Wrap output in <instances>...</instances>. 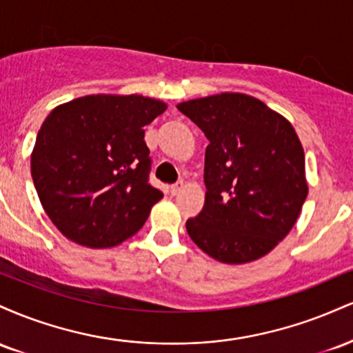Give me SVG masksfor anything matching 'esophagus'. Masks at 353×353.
Masks as SVG:
<instances>
[{
    "mask_svg": "<svg viewBox=\"0 0 353 353\" xmlns=\"http://www.w3.org/2000/svg\"><path fill=\"white\" fill-rule=\"evenodd\" d=\"M182 188H184V182L181 181V182H176V184H172L171 188H169V190H171L172 196H177V194H179L182 190Z\"/></svg>",
    "mask_w": 353,
    "mask_h": 353,
    "instance_id": "obj_1",
    "label": "esophagus"
}]
</instances>
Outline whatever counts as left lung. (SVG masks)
<instances>
[{
	"mask_svg": "<svg viewBox=\"0 0 353 353\" xmlns=\"http://www.w3.org/2000/svg\"><path fill=\"white\" fill-rule=\"evenodd\" d=\"M177 109L209 139L205 202L185 222L189 237L224 264L264 257L294 228L309 194L294 125L242 92L184 101Z\"/></svg>",
	"mask_w": 353,
	"mask_h": 353,
	"instance_id": "8db88e82",
	"label": "left lung"
}]
</instances>
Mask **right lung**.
<instances>
[{"label":"right lung","instance_id":"1","mask_svg":"<svg viewBox=\"0 0 353 353\" xmlns=\"http://www.w3.org/2000/svg\"><path fill=\"white\" fill-rule=\"evenodd\" d=\"M168 104L139 94H91L56 106L31 152L44 212L64 237L109 249L144 225L163 192L148 182L144 125Z\"/></svg>","mask_w":353,"mask_h":353}]
</instances>
